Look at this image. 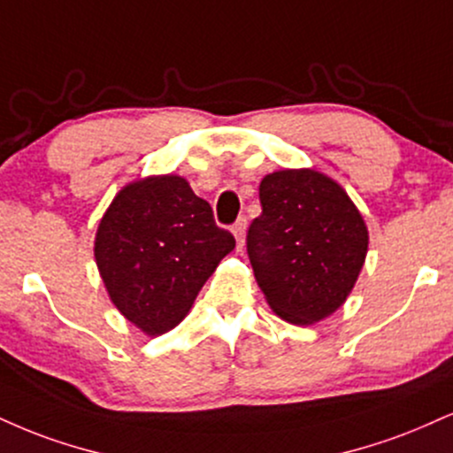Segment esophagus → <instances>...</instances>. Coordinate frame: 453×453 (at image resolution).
Listing matches in <instances>:
<instances>
[{
  "mask_svg": "<svg viewBox=\"0 0 453 453\" xmlns=\"http://www.w3.org/2000/svg\"><path fill=\"white\" fill-rule=\"evenodd\" d=\"M234 236H236L238 249L244 247V234H247V217H238V221L234 223Z\"/></svg>",
  "mask_w": 453,
  "mask_h": 453,
  "instance_id": "34e87169",
  "label": "esophagus"
}]
</instances>
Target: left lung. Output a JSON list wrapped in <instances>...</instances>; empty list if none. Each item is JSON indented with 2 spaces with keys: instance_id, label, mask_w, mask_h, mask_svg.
<instances>
[{
  "instance_id": "8db88e82",
  "label": "left lung",
  "mask_w": 453,
  "mask_h": 453,
  "mask_svg": "<svg viewBox=\"0 0 453 453\" xmlns=\"http://www.w3.org/2000/svg\"><path fill=\"white\" fill-rule=\"evenodd\" d=\"M247 253L270 308L312 325L346 302L367 255V226L344 189L319 171H279L259 185Z\"/></svg>"
}]
</instances>
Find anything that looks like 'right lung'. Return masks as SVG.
Instances as JSON below:
<instances>
[{
  "label": "right lung",
  "mask_w": 453,
  "mask_h": 453,
  "mask_svg": "<svg viewBox=\"0 0 453 453\" xmlns=\"http://www.w3.org/2000/svg\"><path fill=\"white\" fill-rule=\"evenodd\" d=\"M236 247L177 174L127 185L99 223L95 257L109 297L147 335L166 334Z\"/></svg>",
  "instance_id": "right-lung-1"
}]
</instances>
